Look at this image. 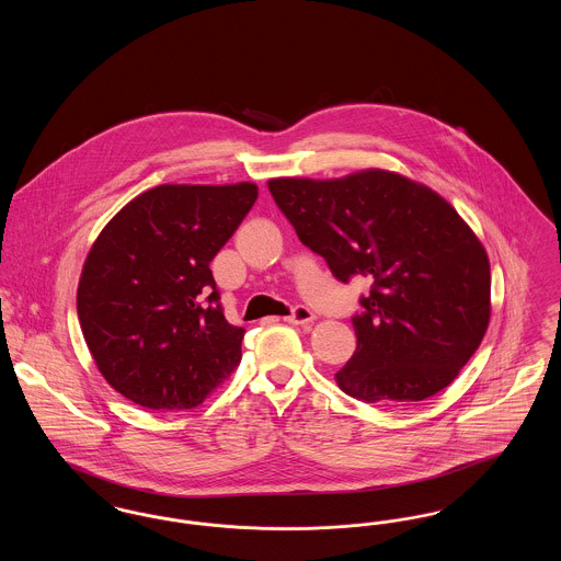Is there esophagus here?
<instances>
[{"instance_id": "34e87169", "label": "esophagus", "mask_w": 561, "mask_h": 561, "mask_svg": "<svg viewBox=\"0 0 561 561\" xmlns=\"http://www.w3.org/2000/svg\"><path fill=\"white\" fill-rule=\"evenodd\" d=\"M284 320L288 321V323H294V325H309V323H313L316 316H313L311 309L298 305V307H294L293 313L288 318H284Z\"/></svg>"}]
</instances>
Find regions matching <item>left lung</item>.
I'll list each match as a JSON object with an SVG mask.
<instances>
[{"label":"left lung","mask_w":561,"mask_h":561,"mask_svg":"<svg viewBox=\"0 0 561 561\" xmlns=\"http://www.w3.org/2000/svg\"><path fill=\"white\" fill-rule=\"evenodd\" d=\"M298 240L336 279H373L353 316L357 348L339 387L368 403L421 401L446 389L490 321V261L433 188L368 168L343 179H271Z\"/></svg>","instance_id":"8db88e82"}]
</instances>
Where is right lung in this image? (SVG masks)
<instances>
[{
  "label": "right lung",
  "mask_w": 561,
  "mask_h": 561,
  "mask_svg": "<svg viewBox=\"0 0 561 561\" xmlns=\"http://www.w3.org/2000/svg\"><path fill=\"white\" fill-rule=\"evenodd\" d=\"M259 197L254 183L160 185L128 202L81 268L78 318L108 385L149 410L199 405L240 366L210 263Z\"/></svg>",
  "instance_id": "1"
}]
</instances>
